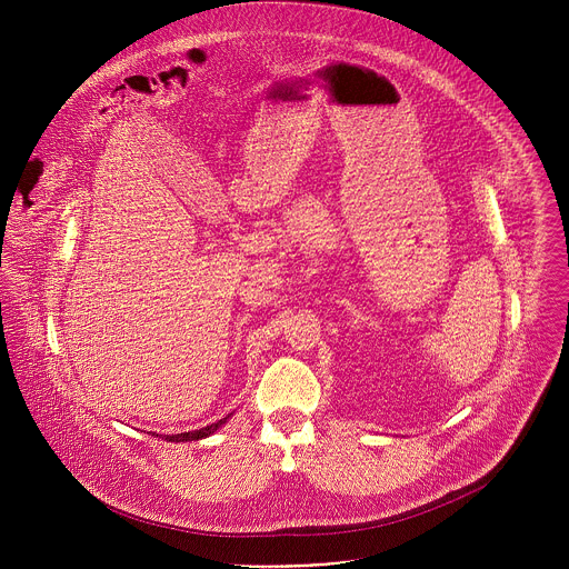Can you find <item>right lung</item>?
Segmentation results:
<instances>
[{
	"instance_id": "add662e5",
	"label": "right lung",
	"mask_w": 569,
	"mask_h": 569,
	"mask_svg": "<svg viewBox=\"0 0 569 569\" xmlns=\"http://www.w3.org/2000/svg\"><path fill=\"white\" fill-rule=\"evenodd\" d=\"M233 415V412H231ZM231 415H227L224 419H220L218 423H211V426H207V428H200V430H191V432H180V435H164L161 439L164 441H171V443H182V441H200V439H207V437H211L216 430H220L229 419H231Z\"/></svg>"
}]
</instances>
